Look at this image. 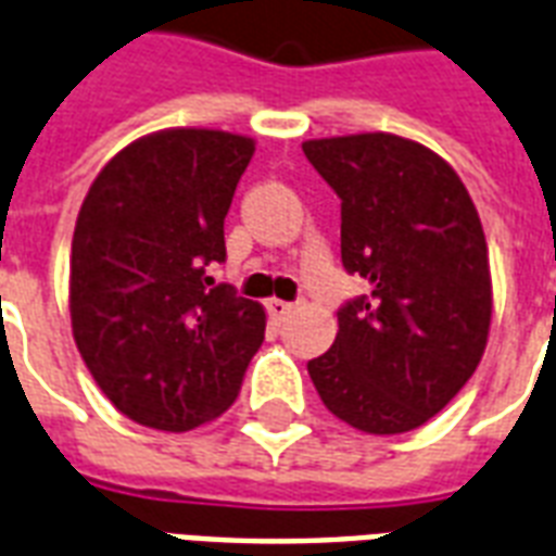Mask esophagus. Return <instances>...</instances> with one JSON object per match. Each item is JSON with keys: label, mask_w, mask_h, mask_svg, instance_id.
Instances as JSON below:
<instances>
[{"label": "esophagus", "mask_w": 556, "mask_h": 556, "mask_svg": "<svg viewBox=\"0 0 556 556\" xmlns=\"http://www.w3.org/2000/svg\"><path fill=\"white\" fill-rule=\"evenodd\" d=\"M294 312V303H286V300H268V315L274 317V320H282V317H288Z\"/></svg>", "instance_id": "1"}]
</instances>
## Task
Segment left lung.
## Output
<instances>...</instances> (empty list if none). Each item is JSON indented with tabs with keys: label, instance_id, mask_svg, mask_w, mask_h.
Segmentation results:
<instances>
[{
	"label": "left lung",
	"instance_id": "left-lung-1",
	"mask_svg": "<svg viewBox=\"0 0 556 556\" xmlns=\"http://www.w3.org/2000/svg\"><path fill=\"white\" fill-rule=\"evenodd\" d=\"M341 198V262L370 282L338 312L308 376L334 417L367 434L419 429L484 355L493 279L478 210L455 168L396 134L308 139Z\"/></svg>",
	"mask_w": 556,
	"mask_h": 556
}]
</instances>
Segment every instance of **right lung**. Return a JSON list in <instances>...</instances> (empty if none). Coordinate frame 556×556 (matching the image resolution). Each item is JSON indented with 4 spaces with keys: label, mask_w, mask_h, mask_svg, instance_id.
<instances>
[{
    "label": "right lung",
    "mask_w": 556,
    "mask_h": 556,
    "mask_svg": "<svg viewBox=\"0 0 556 556\" xmlns=\"http://www.w3.org/2000/svg\"><path fill=\"white\" fill-rule=\"evenodd\" d=\"M256 142L168 127L122 148L80 203L70 262L78 353L125 417L189 431L239 396L265 308L210 277Z\"/></svg>",
    "instance_id": "1"
}]
</instances>
